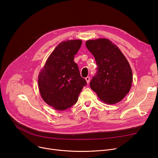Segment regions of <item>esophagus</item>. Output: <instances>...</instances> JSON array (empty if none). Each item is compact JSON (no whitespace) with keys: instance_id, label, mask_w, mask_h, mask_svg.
Listing matches in <instances>:
<instances>
[{"instance_id":"34e87169","label":"esophagus","mask_w":158,"mask_h":158,"mask_svg":"<svg viewBox=\"0 0 158 158\" xmlns=\"http://www.w3.org/2000/svg\"><path fill=\"white\" fill-rule=\"evenodd\" d=\"M85 79H86V82H87V83L88 84L89 82V80H90V78H89V77H86V78H85Z\"/></svg>"}]
</instances>
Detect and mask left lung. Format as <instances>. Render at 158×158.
<instances>
[{"mask_svg": "<svg viewBox=\"0 0 158 158\" xmlns=\"http://www.w3.org/2000/svg\"><path fill=\"white\" fill-rule=\"evenodd\" d=\"M86 46L95 59L97 71L90 87L105 103L116 104L129 92L132 73L129 62L117 45L106 38L88 40Z\"/></svg>", "mask_w": 158, "mask_h": 158, "instance_id": "1", "label": "left lung"}]
</instances>
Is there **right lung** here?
Returning a JSON list of instances; mask_svg holds the SVG:
<instances>
[{
    "mask_svg": "<svg viewBox=\"0 0 158 158\" xmlns=\"http://www.w3.org/2000/svg\"><path fill=\"white\" fill-rule=\"evenodd\" d=\"M82 44L81 40L61 42L49 56L38 76L43 100L57 110H65L77 102L86 80L73 59Z\"/></svg>",
    "mask_w": 158,
    "mask_h": 158,
    "instance_id": "add662e5",
    "label": "right lung"
}]
</instances>
